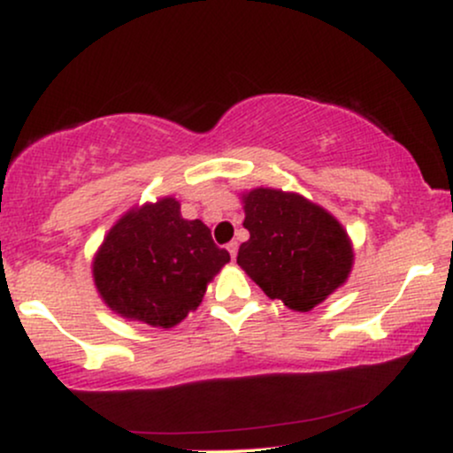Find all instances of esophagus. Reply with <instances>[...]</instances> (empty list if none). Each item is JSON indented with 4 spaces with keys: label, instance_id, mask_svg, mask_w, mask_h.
Returning a JSON list of instances; mask_svg holds the SVG:
<instances>
[{
    "label": "esophagus",
    "instance_id": "34e87169",
    "mask_svg": "<svg viewBox=\"0 0 453 453\" xmlns=\"http://www.w3.org/2000/svg\"><path fill=\"white\" fill-rule=\"evenodd\" d=\"M227 251H230V257H232V259L236 257V253H238V242H236V241L227 242Z\"/></svg>",
    "mask_w": 453,
    "mask_h": 453
}]
</instances>
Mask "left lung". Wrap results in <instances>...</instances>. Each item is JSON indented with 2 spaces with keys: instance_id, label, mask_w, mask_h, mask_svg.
I'll return each instance as SVG.
<instances>
[{
  "instance_id": "left-lung-1",
  "label": "left lung",
  "mask_w": 453,
  "mask_h": 453,
  "mask_svg": "<svg viewBox=\"0 0 453 453\" xmlns=\"http://www.w3.org/2000/svg\"><path fill=\"white\" fill-rule=\"evenodd\" d=\"M249 241L242 266L264 294L294 311H311L345 283L353 251L341 223L303 196L253 189L244 196Z\"/></svg>"
}]
</instances>
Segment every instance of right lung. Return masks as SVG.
I'll return each instance as SVG.
<instances>
[{"mask_svg":"<svg viewBox=\"0 0 453 453\" xmlns=\"http://www.w3.org/2000/svg\"><path fill=\"white\" fill-rule=\"evenodd\" d=\"M230 262L200 219L187 221L174 197L132 211L108 232L93 277L112 311L173 327L202 303L206 283Z\"/></svg>","mask_w":453,"mask_h":453,"instance_id":"add662e5","label":"right lung"}]
</instances>
